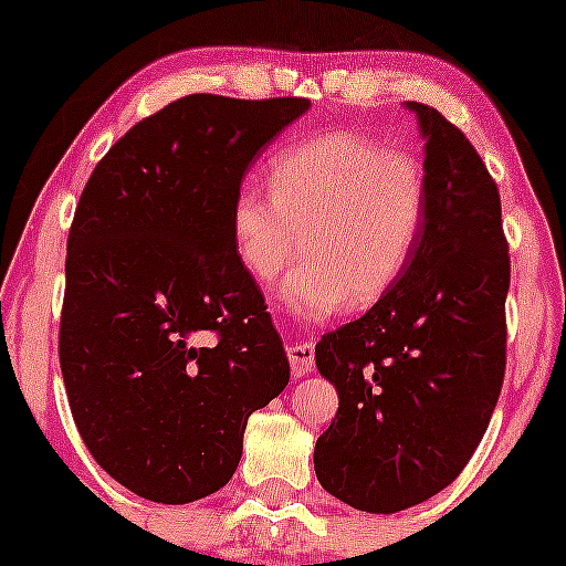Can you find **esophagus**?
<instances>
[{"label":"esophagus","instance_id":"esophagus-1","mask_svg":"<svg viewBox=\"0 0 566 566\" xmlns=\"http://www.w3.org/2000/svg\"><path fill=\"white\" fill-rule=\"evenodd\" d=\"M287 359L295 378H303L314 369V346L311 343H290L287 346Z\"/></svg>","mask_w":566,"mask_h":566}]
</instances>
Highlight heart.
<instances>
[{
    "instance_id": "b5f03b06",
    "label": "heart",
    "mask_w": 566,
    "mask_h": 566,
    "mask_svg": "<svg viewBox=\"0 0 566 566\" xmlns=\"http://www.w3.org/2000/svg\"><path fill=\"white\" fill-rule=\"evenodd\" d=\"M271 191L239 188L231 242L258 282H271L297 250L303 263L279 287L301 319H327L343 305L367 308L399 282L426 218L420 161L354 129H333L271 161Z\"/></svg>"
}]
</instances>
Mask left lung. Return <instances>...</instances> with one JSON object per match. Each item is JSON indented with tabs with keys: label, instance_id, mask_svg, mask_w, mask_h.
<instances>
[{
	"label": "left lung",
	"instance_id": "1",
	"mask_svg": "<svg viewBox=\"0 0 566 566\" xmlns=\"http://www.w3.org/2000/svg\"><path fill=\"white\" fill-rule=\"evenodd\" d=\"M405 106L426 140L418 247L365 316L316 343V367L340 399L316 441V479L367 513L412 509L458 479L505 373L511 261L497 186L437 108Z\"/></svg>",
	"mask_w": 566,
	"mask_h": 566
}]
</instances>
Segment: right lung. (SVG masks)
I'll list each match as a JSON object with an SVG mask.
<instances>
[{"mask_svg": "<svg viewBox=\"0 0 566 566\" xmlns=\"http://www.w3.org/2000/svg\"><path fill=\"white\" fill-rule=\"evenodd\" d=\"M305 97L186 95L97 161L69 233L61 373L80 437L138 497L184 505L229 484L247 418L290 382L231 201Z\"/></svg>", "mask_w": 566, "mask_h": 566, "instance_id": "obj_1", "label": "right lung"}]
</instances>
